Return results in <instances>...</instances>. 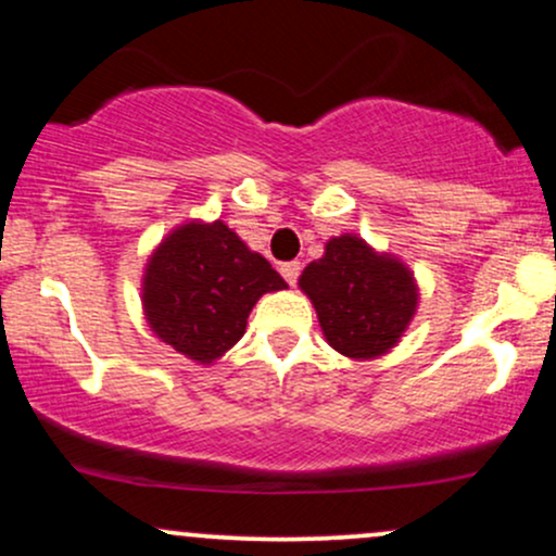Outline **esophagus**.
<instances>
[{
    "instance_id": "1",
    "label": "esophagus",
    "mask_w": 556,
    "mask_h": 556,
    "mask_svg": "<svg viewBox=\"0 0 556 556\" xmlns=\"http://www.w3.org/2000/svg\"><path fill=\"white\" fill-rule=\"evenodd\" d=\"M279 271H282L287 285H295L298 277H300V264H298V261H287V264L279 266Z\"/></svg>"
}]
</instances>
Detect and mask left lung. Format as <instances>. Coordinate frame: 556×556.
<instances>
[{
	"label": "left lung",
	"mask_w": 556,
	"mask_h": 556,
	"mask_svg": "<svg viewBox=\"0 0 556 556\" xmlns=\"http://www.w3.org/2000/svg\"><path fill=\"white\" fill-rule=\"evenodd\" d=\"M300 290L314 300L327 342L348 358H376L394 348L418 303L413 274L353 235L327 242L324 258L300 274Z\"/></svg>",
	"instance_id": "1"
}]
</instances>
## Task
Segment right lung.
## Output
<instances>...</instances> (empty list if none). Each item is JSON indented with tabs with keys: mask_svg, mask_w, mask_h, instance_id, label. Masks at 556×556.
<instances>
[{
	"mask_svg": "<svg viewBox=\"0 0 556 556\" xmlns=\"http://www.w3.org/2000/svg\"><path fill=\"white\" fill-rule=\"evenodd\" d=\"M285 279L225 222L177 227L151 256L143 308L151 329L190 361L212 363L245 334L248 314Z\"/></svg>",
	"mask_w": 556,
	"mask_h": 556,
	"instance_id": "add662e5",
	"label": "right lung"
}]
</instances>
